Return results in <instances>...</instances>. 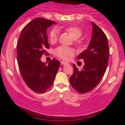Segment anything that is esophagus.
<instances>
[{"mask_svg": "<svg viewBox=\"0 0 125 125\" xmlns=\"http://www.w3.org/2000/svg\"><path fill=\"white\" fill-rule=\"evenodd\" d=\"M61 64H62V65L65 66V65H67V64H68V63L66 62H65V61H61Z\"/></svg>", "mask_w": 125, "mask_h": 125, "instance_id": "esophagus-1", "label": "esophagus"}]
</instances>
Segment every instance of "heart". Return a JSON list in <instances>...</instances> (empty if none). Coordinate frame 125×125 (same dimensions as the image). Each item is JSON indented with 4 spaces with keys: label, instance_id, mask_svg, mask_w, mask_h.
Masks as SVG:
<instances>
[{
    "label": "heart",
    "instance_id": "b5f03b06",
    "mask_svg": "<svg viewBox=\"0 0 125 125\" xmlns=\"http://www.w3.org/2000/svg\"><path fill=\"white\" fill-rule=\"evenodd\" d=\"M64 28L65 29L66 31L71 34V35L74 39H77L81 38L82 35V31L81 29L77 26H69L65 27ZM58 34L59 31L58 29L56 28H53L50 31L49 33V39L51 43H53L57 41ZM54 53L59 58L66 60L73 55V51L71 49L67 48L63 46H61L58 47V48L56 49V50L54 51Z\"/></svg>",
    "mask_w": 125,
    "mask_h": 125
}]
</instances>
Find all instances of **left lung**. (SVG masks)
I'll list each match as a JSON object with an SVG mask.
<instances>
[{"label":"left lung","instance_id":"1","mask_svg":"<svg viewBox=\"0 0 125 125\" xmlns=\"http://www.w3.org/2000/svg\"><path fill=\"white\" fill-rule=\"evenodd\" d=\"M92 36L86 50L77 56L84 65L79 71L74 64L73 74L70 77L72 86L79 94H85L97 86L105 73L109 61V45L104 32L92 21Z\"/></svg>","mask_w":125,"mask_h":125}]
</instances>
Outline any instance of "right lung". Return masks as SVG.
<instances>
[{
  "instance_id": "right-lung-1",
  "label": "right lung",
  "mask_w": 125,
  "mask_h": 125,
  "mask_svg": "<svg viewBox=\"0 0 125 125\" xmlns=\"http://www.w3.org/2000/svg\"><path fill=\"white\" fill-rule=\"evenodd\" d=\"M55 21L35 18L23 29L17 44L21 73L28 86L36 93H43L52 85L60 66L53 59L46 65L40 59L49 48L47 29Z\"/></svg>"
}]
</instances>
